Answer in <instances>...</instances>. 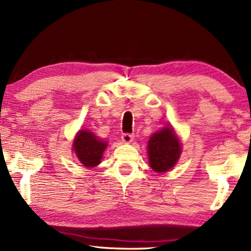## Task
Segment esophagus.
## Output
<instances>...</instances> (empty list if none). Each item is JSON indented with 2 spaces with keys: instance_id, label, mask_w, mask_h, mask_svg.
I'll return each instance as SVG.
<instances>
[{
  "instance_id": "34e87169",
  "label": "esophagus",
  "mask_w": 251,
  "mask_h": 251,
  "mask_svg": "<svg viewBox=\"0 0 251 251\" xmlns=\"http://www.w3.org/2000/svg\"><path fill=\"white\" fill-rule=\"evenodd\" d=\"M122 140L125 143H130L132 140H134V136L131 134H124L122 136Z\"/></svg>"
}]
</instances>
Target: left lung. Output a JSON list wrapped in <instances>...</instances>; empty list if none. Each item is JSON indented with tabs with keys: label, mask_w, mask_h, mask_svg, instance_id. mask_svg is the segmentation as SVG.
I'll use <instances>...</instances> for the list:
<instances>
[{
	"label": "left lung",
	"mask_w": 251,
	"mask_h": 251,
	"mask_svg": "<svg viewBox=\"0 0 251 251\" xmlns=\"http://www.w3.org/2000/svg\"><path fill=\"white\" fill-rule=\"evenodd\" d=\"M181 142L172 126L153 134L148 142V156L150 167L156 173H166L178 162Z\"/></svg>",
	"instance_id": "obj_1"
}]
</instances>
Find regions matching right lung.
I'll return each mask as SVG.
<instances>
[{"label":"right lung","mask_w":251,"mask_h":251,"mask_svg":"<svg viewBox=\"0 0 251 251\" xmlns=\"http://www.w3.org/2000/svg\"><path fill=\"white\" fill-rule=\"evenodd\" d=\"M108 142L102 141L88 129L79 130L73 141V151L78 161L86 168H93L100 164Z\"/></svg>","instance_id":"add662e5"}]
</instances>
